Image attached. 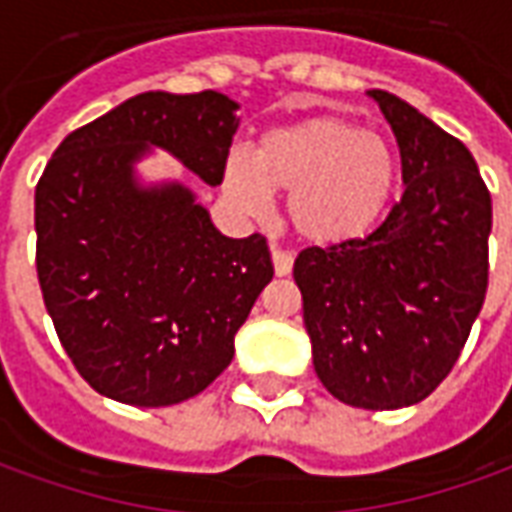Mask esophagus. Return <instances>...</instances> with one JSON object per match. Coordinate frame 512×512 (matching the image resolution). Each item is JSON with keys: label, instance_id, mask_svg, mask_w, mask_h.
I'll return each mask as SVG.
<instances>
[{"label": "esophagus", "instance_id": "esophagus-1", "mask_svg": "<svg viewBox=\"0 0 512 512\" xmlns=\"http://www.w3.org/2000/svg\"><path fill=\"white\" fill-rule=\"evenodd\" d=\"M271 257H274V271H277V277H288L290 268H293V255H290L288 249L271 246Z\"/></svg>", "mask_w": 512, "mask_h": 512}]
</instances>
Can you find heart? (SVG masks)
<instances>
[{"instance_id": "heart-1", "label": "heart", "mask_w": 512, "mask_h": 512, "mask_svg": "<svg viewBox=\"0 0 512 512\" xmlns=\"http://www.w3.org/2000/svg\"><path fill=\"white\" fill-rule=\"evenodd\" d=\"M395 178V150L384 136L334 115L271 128L257 156L233 150L224 161V189L244 211L266 213L271 191L290 194L293 230L321 246L370 233L392 197Z\"/></svg>"}]
</instances>
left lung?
<instances>
[{
	"label": "left lung",
	"mask_w": 512,
	"mask_h": 512,
	"mask_svg": "<svg viewBox=\"0 0 512 512\" xmlns=\"http://www.w3.org/2000/svg\"><path fill=\"white\" fill-rule=\"evenodd\" d=\"M397 136L403 197L365 238L293 263L321 384L348 406L403 408L450 376L488 290L491 191L461 139L370 90Z\"/></svg>",
	"instance_id": "left-lung-1"
}]
</instances>
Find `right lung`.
<instances>
[{"label": "right lung", "instance_id": "add662e5", "mask_svg": "<svg viewBox=\"0 0 512 512\" xmlns=\"http://www.w3.org/2000/svg\"><path fill=\"white\" fill-rule=\"evenodd\" d=\"M235 109L216 90L134 95L65 136L35 186L46 310L79 376L112 400L158 408L200 395L274 277L263 235L227 238L189 189L131 178L158 145L222 183Z\"/></svg>", "mask_w": 512, "mask_h": 512}]
</instances>
